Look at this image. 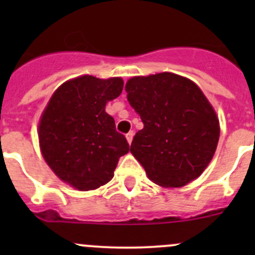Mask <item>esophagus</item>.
Wrapping results in <instances>:
<instances>
[{"mask_svg":"<svg viewBox=\"0 0 255 255\" xmlns=\"http://www.w3.org/2000/svg\"><path fill=\"white\" fill-rule=\"evenodd\" d=\"M133 135H134V133H133V130H130L129 133H127V134H126V138H127V142L128 143H132V140H133Z\"/></svg>","mask_w":255,"mask_h":255,"instance_id":"esophagus-1","label":"esophagus"}]
</instances>
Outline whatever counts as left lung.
<instances>
[{
	"label": "left lung",
	"mask_w": 255,
	"mask_h": 255,
	"mask_svg": "<svg viewBox=\"0 0 255 255\" xmlns=\"http://www.w3.org/2000/svg\"><path fill=\"white\" fill-rule=\"evenodd\" d=\"M144 127L130 153L146 176L163 187H181L202 174L217 148L220 122L204 92L171 73L134 76L126 84Z\"/></svg>",
	"instance_id": "8db88e82"
}]
</instances>
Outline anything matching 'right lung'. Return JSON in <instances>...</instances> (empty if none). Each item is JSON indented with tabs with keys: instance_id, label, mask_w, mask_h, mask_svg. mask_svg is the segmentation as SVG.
<instances>
[{
	"instance_id": "obj_1",
	"label": "right lung",
	"mask_w": 255,
	"mask_h": 255,
	"mask_svg": "<svg viewBox=\"0 0 255 255\" xmlns=\"http://www.w3.org/2000/svg\"><path fill=\"white\" fill-rule=\"evenodd\" d=\"M122 90L121 78L80 76L59 86L43 112L38 128L43 158L59 179L80 191L107 184L129 151L105 111Z\"/></svg>"
}]
</instances>
